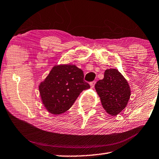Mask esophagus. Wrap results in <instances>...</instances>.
Returning <instances> with one entry per match:
<instances>
[{"label": "esophagus", "instance_id": "34e87169", "mask_svg": "<svg viewBox=\"0 0 159 159\" xmlns=\"http://www.w3.org/2000/svg\"><path fill=\"white\" fill-rule=\"evenodd\" d=\"M95 84V81H93V82H90V86H91V88H93Z\"/></svg>", "mask_w": 159, "mask_h": 159}]
</instances>
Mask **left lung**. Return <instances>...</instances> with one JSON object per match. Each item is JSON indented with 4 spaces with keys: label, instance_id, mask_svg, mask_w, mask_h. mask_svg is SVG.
Here are the masks:
<instances>
[{
    "label": "left lung",
    "instance_id": "left-lung-1",
    "mask_svg": "<svg viewBox=\"0 0 159 159\" xmlns=\"http://www.w3.org/2000/svg\"><path fill=\"white\" fill-rule=\"evenodd\" d=\"M95 88L102 105L109 114L118 115L127 107L131 90L127 80L118 70H106L104 78L97 82Z\"/></svg>",
    "mask_w": 159,
    "mask_h": 159
}]
</instances>
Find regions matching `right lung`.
Wrapping results in <instances>:
<instances>
[{"label":"right lung","mask_w":159,"mask_h":159,"mask_svg":"<svg viewBox=\"0 0 159 159\" xmlns=\"http://www.w3.org/2000/svg\"><path fill=\"white\" fill-rule=\"evenodd\" d=\"M89 88L82 70L71 64L55 66L39 86L43 104L54 115L67 111L81 93Z\"/></svg>","instance_id":"1"}]
</instances>
